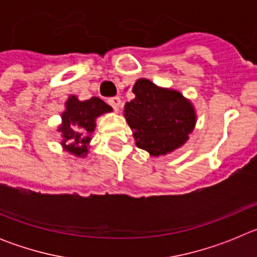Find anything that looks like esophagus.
I'll return each mask as SVG.
<instances>
[{
    "label": "esophagus",
    "mask_w": 257,
    "mask_h": 257,
    "mask_svg": "<svg viewBox=\"0 0 257 257\" xmlns=\"http://www.w3.org/2000/svg\"><path fill=\"white\" fill-rule=\"evenodd\" d=\"M108 103L109 105H112V108L114 109L115 112H118L119 108H121V99L119 97H112V99H109Z\"/></svg>",
    "instance_id": "esophagus-1"
}]
</instances>
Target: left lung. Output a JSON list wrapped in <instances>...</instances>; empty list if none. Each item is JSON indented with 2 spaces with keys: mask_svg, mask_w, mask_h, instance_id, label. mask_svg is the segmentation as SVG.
<instances>
[{
  "mask_svg": "<svg viewBox=\"0 0 257 257\" xmlns=\"http://www.w3.org/2000/svg\"><path fill=\"white\" fill-rule=\"evenodd\" d=\"M133 92L135 97L124 104L123 117L138 148L152 157L167 156L189 140L197 123V112L188 97L148 78L138 79Z\"/></svg>",
  "mask_w": 257,
  "mask_h": 257,
  "instance_id": "8db88e82",
  "label": "left lung"
}]
</instances>
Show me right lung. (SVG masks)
Instances as JSON below:
<instances>
[{"label":"right lung","mask_w":257,"mask_h":257,"mask_svg":"<svg viewBox=\"0 0 257 257\" xmlns=\"http://www.w3.org/2000/svg\"><path fill=\"white\" fill-rule=\"evenodd\" d=\"M61 113V122L56 131L60 133L63 151L78 158H86L96 127V119L113 110L112 106L99 97L81 101L76 95H69Z\"/></svg>","instance_id":"add662e5"}]
</instances>
